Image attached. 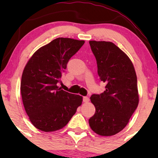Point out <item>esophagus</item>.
I'll use <instances>...</instances> for the list:
<instances>
[{"label":"esophagus","mask_w":158,"mask_h":158,"mask_svg":"<svg viewBox=\"0 0 158 158\" xmlns=\"http://www.w3.org/2000/svg\"><path fill=\"white\" fill-rule=\"evenodd\" d=\"M90 99L88 97H83V102H89Z\"/></svg>","instance_id":"34e87169"}]
</instances>
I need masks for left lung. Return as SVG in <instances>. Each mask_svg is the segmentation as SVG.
Instances as JSON below:
<instances>
[{
    "label": "left lung",
    "mask_w": 158,
    "mask_h": 158,
    "mask_svg": "<svg viewBox=\"0 0 158 158\" xmlns=\"http://www.w3.org/2000/svg\"><path fill=\"white\" fill-rule=\"evenodd\" d=\"M99 79L106 90L93 94L96 111L89 119L90 128L100 136H112L127 126L139 103L137 75L128 56L110 41H90Z\"/></svg>",
    "instance_id": "8db88e82"
}]
</instances>
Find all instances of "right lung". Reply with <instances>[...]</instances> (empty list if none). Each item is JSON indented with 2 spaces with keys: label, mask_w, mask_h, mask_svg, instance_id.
Masks as SVG:
<instances>
[{
  "label": "right lung",
  "mask_w": 158,
  "mask_h": 158,
  "mask_svg": "<svg viewBox=\"0 0 158 158\" xmlns=\"http://www.w3.org/2000/svg\"><path fill=\"white\" fill-rule=\"evenodd\" d=\"M84 43L58 38L36 50L25 65L21 97L30 122L38 129L50 132L64 128L82 103V97L61 90L57 83L69 59Z\"/></svg>",
  "instance_id": "add662e5"
}]
</instances>
